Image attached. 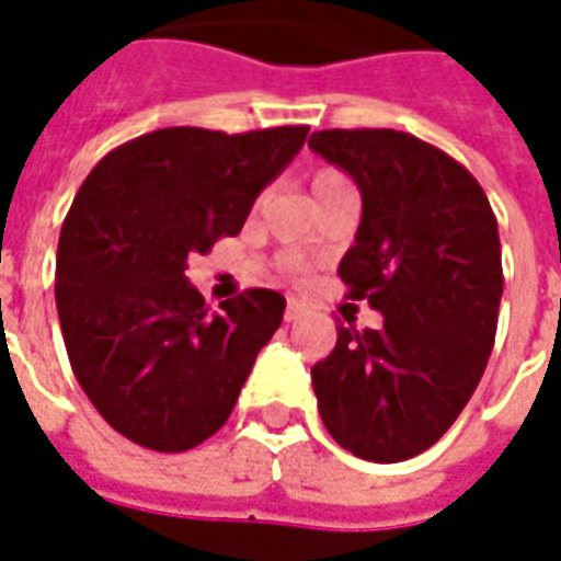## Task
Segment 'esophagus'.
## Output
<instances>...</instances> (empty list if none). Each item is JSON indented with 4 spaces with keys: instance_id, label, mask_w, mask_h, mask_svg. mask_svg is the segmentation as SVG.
Returning a JSON list of instances; mask_svg holds the SVG:
<instances>
[{
    "instance_id": "34e87169",
    "label": "esophagus",
    "mask_w": 561,
    "mask_h": 561,
    "mask_svg": "<svg viewBox=\"0 0 561 561\" xmlns=\"http://www.w3.org/2000/svg\"><path fill=\"white\" fill-rule=\"evenodd\" d=\"M301 313H305V305H301L299 299H289L287 311H284V320H287V323H293V320H299Z\"/></svg>"
}]
</instances>
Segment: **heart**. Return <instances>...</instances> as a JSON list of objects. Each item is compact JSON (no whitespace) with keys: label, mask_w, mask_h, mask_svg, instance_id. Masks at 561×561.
<instances>
[{"label":"heart","mask_w":561,"mask_h":561,"mask_svg":"<svg viewBox=\"0 0 561 561\" xmlns=\"http://www.w3.org/2000/svg\"><path fill=\"white\" fill-rule=\"evenodd\" d=\"M337 190H351V181L341 172H335V169H320V172L311 178L313 198L329 196V193H337Z\"/></svg>","instance_id":"heart-1"}]
</instances>
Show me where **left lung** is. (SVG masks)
Wrapping results in <instances>:
<instances>
[{"instance_id": "left-lung-1", "label": "left lung", "mask_w": 561, "mask_h": 561, "mask_svg": "<svg viewBox=\"0 0 561 561\" xmlns=\"http://www.w3.org/2000/svg\"><path fill=\"white\" fill-rule=\"evenodd\" d=\"M351 174L363 220L337 265L380 329L337 325L311 368L329 435L368 462H404L453 426L490 363L502 244L490 198L438 147L396 129H323L308 141Z\"/></svg>"}]
</instances>
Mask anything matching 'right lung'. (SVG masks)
<instances>
[{
    "mask_svg": "<svg viewBox=\"0 0 561 561\" xmlns=\"http://www.w3.org/2000/svg\"><path fill=\"white\" fill-rule=\"evenodd\" d=\"M305 138L308 126H172L87 174L59 232L57 313L71 371L123 438L184 453L229 420L287 299L244 289L210 311L186 256L238 236Z\"/></svg>",
    "mask_w": 561,
    "mask_h": 561,
    "instance_id": "1",
    "label": "right lung"
}]
</instances>
